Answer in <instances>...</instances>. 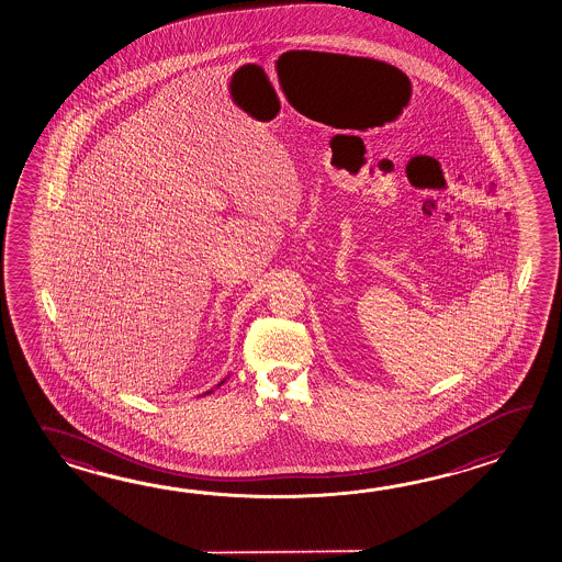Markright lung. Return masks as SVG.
<instances>
[{"label": "right lung", "mask_w": 562, "mask_h": 562, "mask_svg": "<svg viewBox=\"0 0 562 562\" xmlns=\"http://www.w3.org/2000/svg\"><path fill=\"white\" fill-rule=\"evenodd\" d=\"M224 382H226V379L222 380V382H220L218 386H216V389H220V386H222V384H224ZM212 392H214V390H207V392H204V396H206V394H212Z\"/></svg>", "instance_id": "right-lung-1"}]
</instances>
